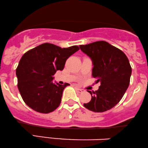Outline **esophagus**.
<instances>
[{"mask_svg":"<svg viewBox=\"0 0 148 148\" xmlns=\"http://www.w3.org/2000/svg\"><path fill=\"white\" fill-rule=\"evenodd\" d=\"M75 89L77 90V91L78 92V93H83V92H84V90L81 89V88H77V87H76Z\"/></svg>","mask_w":148,"mask_h":148,"instance_id":"esophagus-1","label":"esophagus"}]
</instances>
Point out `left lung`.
<instances>
[{
	"mask_svg": "<svg viewBox=\"0 0 148 148\" xmlns=\"http://www.w3.org/2000/svg\"><path fill=\"white\" fill-rule=\"evenodd\" d=\"M79 48L91 59L92 76L100 82L98 90L89 91L91 100L84 106L94 112L109 110L119 103L129 86L132 75L129 60L122 50L105 41Z\"/></svg>",
	"mask_w": 148,
	"mask_h": 148,
	"instance_id": "8db88e82",
	"label": "left lung"
}]
</instances>
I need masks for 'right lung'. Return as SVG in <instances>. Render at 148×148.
Segmentation results:
<instances>
[{
	"label": "right lung",
	"instance_id": "obj_1",
	"mask_svg": "<svg viewBox=\"0 0 148 148\" xmlns=\"http://www.w3.org/2000/svg\"><path fill=\"white\" fill-rule=\"evenodd\" d=\"M78 50L77 46L62 48L45 43L23 55L16 70L17 86L29 107L48 114L60 106L64 89L70 84H55L53 75L57 71L63 70L67 59Z\"/></svg>",
	"mask_w": 148,
	"mask_h": 148
}]
</instances>
